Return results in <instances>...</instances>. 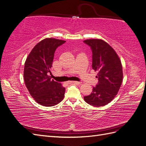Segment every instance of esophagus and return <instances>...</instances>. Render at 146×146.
<instances>
[{"label": "esophagus", "instance_id": "1", "mask_svg": "<svg viewBox=\"0 0 146 146\" xmlns=\"http://www.w3.org/2000/svg\"><path fill=\"white\" fill-rule=\"evenodd\" d=\"M67 83H68V84L73 83V84H76V85H80L81 83L79 82H77V81H69L68 82H67Z\"/></svg>", "mask_w": 146, "mask_h": 146}]
</instances>
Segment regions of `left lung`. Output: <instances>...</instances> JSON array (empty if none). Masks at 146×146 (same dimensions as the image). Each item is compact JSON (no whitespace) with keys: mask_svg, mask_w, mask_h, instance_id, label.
I'll use <instances>...</instances> for the list:
<instances>
[{"mask_svg":"<svg viewBox=\"0 0 146 146\" xmlns=\"http://www.w3.org/2000/svg\"><path fill=\"white\" fill-rule=\"evenodd\" d=\"M92 52V69L98 72V84L90 95L84 97L86 103L102 107L110 103L117 95L123 78L122 66L119 56L113 47L100 39L84 41Z\"/></svg>","mask_w":146,"mask_h":146,"instance_id":"left-lung-1","label":"left lung"}]
</instances>
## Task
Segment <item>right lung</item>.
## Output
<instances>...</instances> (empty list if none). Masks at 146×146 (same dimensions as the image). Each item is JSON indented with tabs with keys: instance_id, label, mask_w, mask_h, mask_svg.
<instances>
[{
	"instance_id": "add662e5",
	"label": "right lung",
	"mask_w": 146,
	"mask_h": 146,
	"mask_svg": "<svg viewBox=\"0 0 146 146\" xmlns=\"http://www.w3.org/2000/svg\"><path fill=\"white\" fill-rule=\"evenodd\" d=\"M66 41L55 38L42 39L35 46L25 60L24 79L31 96L39 105L52 107L63 100L65 88L51 80L49 74L56 48Z\"/></svg>"
}]
</instances>
